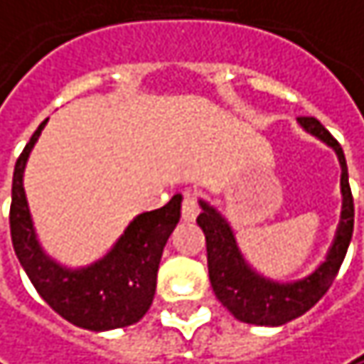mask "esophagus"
Here are the masks:
<instances>
[{
	"label": "esophagus",
	"instance_id": "1",
	"mask_svg": "<svg viewBox=\"0 0 364 364\" xmlns=\"http://www.w3.org/2000/svg\"><path fill=\"white\" fill-rule=\"evenodd\" d=\"M198 211H200V207H198V200L195 198V195L186 193V195L182 196V220L195 221Z\"/></svg>",
	"mask_w": 364,
	"mask_h": 364
}]
</instances>
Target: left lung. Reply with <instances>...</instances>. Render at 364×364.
<instances>
[{
    "instance_id": "1",
    "label": "left lung",
    "mask_w": 364,
    "mask_h": 364,
    "mask_svg": "<svg viewBox=\"0 0 364 364\" xmlns=\"http://www.w3.org/2000/svg\"><path fill=\"white\" fill-rule=\"evenodd\" d=\"M300 124L311 134L319 136L323 143L333 146L342 166V195H344L342 221L338 228L336 242L327 255V261L313 275L296 284H273L269 279H263L261 275L250 272V267L245 263L240 250L234 242V234L230 225L213 207L200 200L203 213L196 218V223L203 230L207 242V267H209L213 292L221 304L242 323L284 325L304 315L309 309H313L323 299V294L333 284L350 245L352 228H354V200L348 184V168H346L344 151L317 117L300 116Z\"/></svg>"
}]
</instances>
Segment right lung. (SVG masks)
<instances>
[{"mask_svg":"<svg viewBox=\"0 0 364 364\" xmlns=\"http://www.w3.org/2000/svg\"><path fill=\"white\" fill-rule=\"evenodd\" d=\"M45 122H41L14 168L10 232L16 257L41 299L65 321L91 331L136 323L155 296L161 252L180 221V195L171 196L161 209L141 213L107 257L87 269L68 272L49 261L37 245L22 186L28 153Z\"/></svg>","mask_w":364,"mask_h":364,"instance_id":"1","label":"right lung"}]
</instances>
